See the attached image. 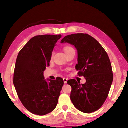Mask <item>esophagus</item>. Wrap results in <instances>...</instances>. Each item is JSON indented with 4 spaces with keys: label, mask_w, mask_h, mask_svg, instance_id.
<instances>
[{
    "label": "esophagus",
    "mask_w": 128,
    "mask_h": 128,
    "mask_svg": "<svg viewBox=\"0 0 128 128\" xmlns=\"http://www.w3.org/2000/svg\"><path fill=\"white\" fill-rule=\"evenodd\" d=\"M68 80V78H64V84H66V83H67Z\"/></svg>",
    "instance_id": "1"
}]
</instances>
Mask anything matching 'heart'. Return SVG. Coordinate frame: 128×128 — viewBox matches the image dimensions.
I'll return each mask as SVG.
<instances>
[{"mask_svg": "<svg viewBox=\"0 0 128 128\" xmlns=\"http://www.w3.org/2000/svg\"><path fill=\"white\" fill-rule=\"evenodd\" d=\"M72 49H73L72 48V47L69 46H64V53H66V52H68L69 50H72Z\"/></svg>", "mask_w": 128, "mask_h": 128, "instance_id": "b5f03b06", "label": "heart"}]
</instances>
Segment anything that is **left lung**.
<instances>
[{
  "instance_id": "left-lung-1",
  "label": "left lung",
  "mask_w": 128,
  "mask_h": 128,
  "mask_svg": "<svg viewBox=\"0 0 128 128\" xmlns=\"http://www.w3.org/2000/svg\"><path fill=\"white\" fill-rule=\"evenodd\" d=\"M61 43L74 45L78 50L76 69L86 80L80 84L74 79L68 81L72 87L70 99L74 106L84 113L99 110L108 96L113 73L108 55L100 44L87 34H74L63 38Z\"/></svg>"
}]
</instances>
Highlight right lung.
Returning <instances> with one entry per match:
<instances>
[{
  "label": "right lung",
  "instance_id": "obj_1",
  "mask_svg": "<svg viewBox=\"0 0 128 128\" xmlns=\"http://www.w3.org/2000/svg\"><path fill=\"white\" fill-rule=\"evenodd\" d=\"M61 36V35L34 36L17 56L13 84L22 105L34 114L44 115L50 113L58 102L64 80L60 78L46 80L44 72L50 66L52 52Z\"/></svg>",
  "mask_w": 128,
  "mask_h": 128
}]
</instances>
